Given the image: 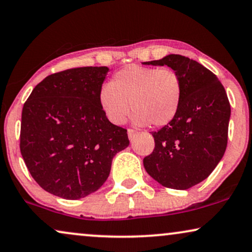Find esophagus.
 Returning <instances> with one entry per match:
<instances>
[{"instance_id":"esophagus-1","label":"esophagus","mask_w":252,"mask_h":252,"mask_svg":"<svg viewBox=\"0 0 252 252\" xmlns=\"http://www.w3.org/2000/svg\"><path fill=\"white\" fill-rule=\"evenodd\" d=\"M136 135H137V132L135 131V130H132V129H129L128 130V136H129V139H133L136 137Z\"/></svg>"}]
</instances>
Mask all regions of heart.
<instances>
[{
    "mask_svg": "<svg viewBox=\"0 0 252 252\" xmlns=\"http://www.w3.org/2000/svg\"><path fill=\"white\" fill-rule=\"evenodd\" d=\"M99 105L110 123L121 126L133 110L138 126L172 122L182 100V84L170 69L131 64L121 69L99 91Z\"/></svg>",
    "mask_w": 252,
    "mask_h": 252,
    "instance_id": "b5f03b06",
    "label": "heart"
}]
</instances>
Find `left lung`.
<instances>
[{
	"label": "left lung",
	"instance_id": "obj_1",
	"mask_svg": "<svg viewBox=\"0 0 252 252\" xmlns=\"http://www.w3.org/2000/svg\"><path fill=\"white\" fill-rule=\"evenodd\" d=\"M147 65H167L180 77L182 100L172 122L152 132L144 158L149 175L166 188L187 190L209 177L227 147L230 105L220 80L197 61L170 54Z\"/></svg>",
	"mask_w": 252,
	"mask_h": 252
}]
</instances>
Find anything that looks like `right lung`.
Here are the masks:
<instances>
[{"instance_id": "add662e5", "label": "right lung", "mask_w": 252, "mask_h": 252, "mask_svg": "<svg viewBox=\"0 0 252 252\" xmlns=\"http://www.w3.org/2000/svg\"><path fill=\"white\" fill-rule=\"evenodd\" d=\"M109 69L83 66L47 76L22 112L21 153L47 192L79 199L108 179L113 158L129 146L126 130L110 123L99 105Z\"/></svg>"}]
</instances>
